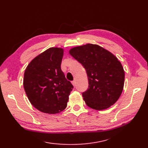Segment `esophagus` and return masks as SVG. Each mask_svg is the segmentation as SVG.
<instances>
[{
	"instance_id": "1",
	"label": "esophagus",
	"mask_w": 148,
	"mask_h": 148,
	"mask_svg": "<svg viewBox=\"0 0 148 148\" xmlns=\"http://www.w3.org/2000/svg\"><path fill=\"white\" fill-rule=\"evenodd\" d=\"M72 84H73V85L75 87V81H72Z\"/></svg>"
}]
</instances>
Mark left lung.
<instances>
[{"label":"left lung","mask_w":148,"mask_h":148,"mask_svg":"<svg viewBox=\"0 0 148 148\" xmlns=\"http://www.w3.org/2000/svg\"><path fill=\"white\" fill-rule=\"evenodd\" d=\"M69 54L85 68L89 87L82 92L86 104L96 110L113 105L123 92L124 71L112 53L96 44L72 48Z\"/></svg>","instance_id":"left-lung-1"}]
</instances>
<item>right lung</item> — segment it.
<instances>
[{"label": "right lung", "instance_id": "obj_1", "mask_svg": "<svg viewBox=\"0 0 148 148\" xmlns=\"http://www.w3.org/2000/svg\"><path fill=\"white\" fill-rule=\"evenodd\" d=\"M63 53L61 48H49L36 57L25 71L24 88L28 99L44 113L64 110L74 88L60 68Z\"/></svg>", "mask_w": 148, "mask_h": 148}]
</instances>
